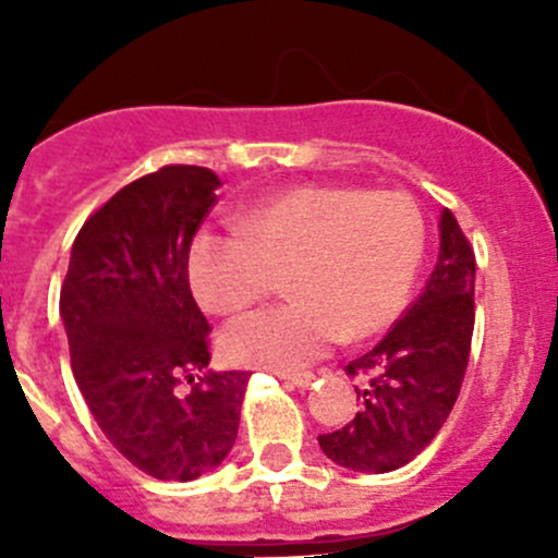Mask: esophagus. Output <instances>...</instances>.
I'll list each match as a JSON object with an SVG mask.
<instances>
[{
  "label": "esophagus",
  "mask_w": 558,
  "mask_h": 558,
  "mask_svg": "<svg viewBox=\"0 0 558 558\" xmlns=\"http://www.w3.org/2000/svg\"><path fill=\"white\" fill-rule=\"evenodd\" d=\"M278 378L286 380V384L307 386V384H311V380H313V373H307V369H280Z\"/></svg>",
  "instance_id": "34e87169"
}]
</instances>
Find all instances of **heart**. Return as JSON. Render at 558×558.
<instances>
[{
  "label": "heart",
  "mask_w": 558,
  "mask_h": 558,
  "mask_svg": "<svg viewBox=\"0 0 558 558\" xmlns=\"http://www.w3.org/2000/svg\"><path fill=\"white\" fill-rule=\"evenodd\" d=\"M243 234L205 232L191 245L189 278L207 313L251 311L286 275L294 302L223 331L238 364L300 367L337 340L359 342L397 320L426 251L418 202L362 185H296L240 221Z\"/></svg>",
  "instance_id": "1"
}]
</instances>
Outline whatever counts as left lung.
I'll return each instance as SVG.
<instances>
[{"instance_id": "1", "label": "left lung", "mask_w": 558, "mask_h": 558, "mask_svg": "<svg viewBox=\"0 0 558 558\" xmlns=\"http://www.w3.org/2000/svg\"><path fill=\"white\" fill-rule=\"evenodd\" d=\"M475 329V251L451 210L440 256L418 300L373 351L345 367L359 378V413L318 435L320 451L356 472H391L424 451L451 415Z\"/></svg>"}]
</instances>
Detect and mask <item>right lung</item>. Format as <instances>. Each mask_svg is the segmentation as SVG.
Segmentation results:
<instances>
[{"label":"right lung","mask_w":558,"mask_h":558,"mask_svg":"<svg viewBox=\"0 0 558 558\" xmlns=\"http://www.w3.org/2000/svg\"><path fill=\"white\" fill-rule=\"evenodd\" d=\"M218 185L194 165L132 180L86 218L61 283L77 388L118 453L159 481L221 464L251 378L205 373L213 326L189 286L191 243Z\"/></svg>","instance_id":"obj_1"}]
</instances>
